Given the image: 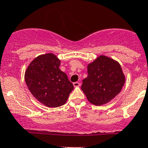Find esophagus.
Listing matches in <instances>:
<instances>
[{"mask_svg":"<svg viewBox=\"0 0 148 148\" xmlns=\"http://www.w3.org/2000/svg\"><path fill=\"white\" fill-rule=\"evenodd\" d=\"M73 85H74V87H78V86H80V83L78 82H76L73 83Z\"/></svg>","mask_w":148,"mask_h":148,"instance_id":"34e87169","label":"esophagus"}]
</instances>
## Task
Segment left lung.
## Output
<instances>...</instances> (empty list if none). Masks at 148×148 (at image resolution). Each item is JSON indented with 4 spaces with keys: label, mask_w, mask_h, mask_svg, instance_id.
Segmentation results:
<instances>
[{
    "label": "left lung",
    "mask_w": 148,
    "mask_h": 148,
    "mask_svg": "<svg viewBox=\"0 0 148 148\" xmlns=\"http://www.w3.org/2000/svg\"><path fill=\"white\" fill-rule=\"evenodd\" d=\"M88 76L82 90L88 101L97 106L107 104L121 92L125 77L117 61L101 55L87 66Z\"/></svg>",
    "instance_id": "1"
}]
</instances>
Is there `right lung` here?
<instances>
[{
  "mask_svg": "<svg viewBox=\"0 0 148 148\" xmlns=\"http://www.w3.org/2000/svg\"><path fill=\"white\" fill-rule=\"evenodd\" d=\"M61 62L53 53L39 55L28 65L25 81L33 96L48 107L64 104L74 89L67 75L59 69Z\"/></svg>",
  "mask_w": 148,
  "mask_h": 148,
  "instance_id": "right-lung-1",
  "label": "right lung"
}]
</instances>
